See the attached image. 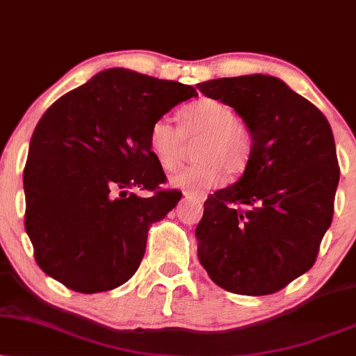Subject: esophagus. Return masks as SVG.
<instances>
[{
	"mask_svg": "<svg viewBox=\"0 0 356 356\" xmlns=\"http://www.w3.org/2000/svg\"><path fill=\"white\" fill-rule=\"evenodd\" d=\"M184 195L191 197V199H195V200H199V202H204L207 199L204 193H197V192H184Z\"/></svg>",
	"mask_w": 356,
	"mask_h": 356,
	"instance_id": "1",
	"label": "esophagus"
}]
</instances>
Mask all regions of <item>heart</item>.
I'll return each instance as SVG.
<instances>
[{"mask_svg":"<svg viewBox=\"0 0 356 356\" xmlns=\"http://www.w3.org/2000/svg\"><path fill=\"white\" fill-rule=\"evenodd\" d=\"M200 138L195 146V164L170 175V186L200 192L223 182L225 169L240 174L248 165L253 138L248 126L238 121L230 106L211 98L192 103L179 113V128L169 118H159L147 133V147L164 170L181 164L184 139Z\"/></svg>","mask_w":356,"mask_h":356,"instance_id":"1","label":"heart"}]
</instances>
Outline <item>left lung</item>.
<instances>
[{"instance_id":"obj_1","label":"left lung","mask_w":356,"mask_h":356,"mask_svg":"<svg viewBox=\"0 0 356 356\" xmlns=\"http://www.w3.org/2000/svg\"><path fill=\"white\" fill-rule=\"evenodd\" d=\"M199 90L235 108L253 138L243 177L204 204L199 259L225 291L274 294L314 266L332 223L334 133L314 103L276 77L215 79Z\"/></svg>"}]
</instances>
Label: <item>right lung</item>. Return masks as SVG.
<instances>
[{
  "mask_svg": "<svg viewBox=\"0 0 356 356\" xmlns=\"http://www.w3.org/2000/svg\"><path fill=\"white\" fill-rule=\"evenodd\" d=\"M192 97L191 85L108 69L47 108L24 168V225L44 273L82 294L111 291L136 273L151 225L182 197L161 187L165 174L147 133Z\"/></svg>",
  "mask_w": 356,
  "mask_h": 356,
  "instance_id": "right-lung-1",
  "label": "right lung"
}]
</instances>
